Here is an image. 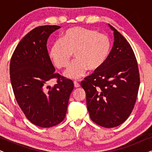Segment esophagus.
I'll return each mask as SVG.
<instances>
[{
	"instance_id": "esophagus-1",
	"label": "esophagus",
	"mask_w": 152,
	"mask_h": 152,
	"mask_svg": "<svg viewBox=\"0 0 152 152\" xmlns=\"http://www.w3.org/2000/svg\"><path fill=\"white\" fill-rule=\"evenodd\" d=\"M74 86H75V88H79V87L80 86V84H79L77 82L75 81V82H74Z\"/></svg>"
}]
</instances>
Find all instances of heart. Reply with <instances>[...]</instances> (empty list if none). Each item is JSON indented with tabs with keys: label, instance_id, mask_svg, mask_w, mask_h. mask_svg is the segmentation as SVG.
I'll use <instances>...</instances> for the list:
<instances>
[{
	"label": "heart",
	"instance_id": "heart-1",
	"mask_svg": "<svg viewBox=\"0 0 152 152\" xmlns=\"http://www.w3.org/2000/svg\"><path fill=\"white\" fill-rule=\"evenodd\" d=\"M111 43L109 37L93 29L73 27L64 33L61 39L52 45L50 57L59 68L68 66L72 53L75 60L64 72L66 77L78 80L87 70L96 71L108 59Z\"/></svg>",
	"mask_w": 152,
	"mask_h": 152
}]
</instances>
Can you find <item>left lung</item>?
I'll use <instances>...</instances> for the list:
<instances>
[{
    "mask_svg": "<svg viewBox=\"0 0 152 152\" xmlns=\"http://www.w3.org/2000/svg\"><path fill=\"white\" fill-rule=\"evenodd\" d=\"M104 64L85 78L81 86L86 92L91 119L106 128L125 121L134 109L140 86V75L132 48L118 30Z\"/></svg>",
    "mask_w": 152,
    "mask_h": 152,
    "instance_id": "1",
    "label": "left lung"
}]
</instances>
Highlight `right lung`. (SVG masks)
I'll use <instances>...</instances> for the list:
<instances>
[{"instance_id":"1","label":"right lung","mask_w":152,"mask_h":152,"mask_svg":"<svg viewBox=\"0 0 152 152\" xmlns=\"http://www.w3.org/2000/svg\"><path fill=\"white\" fill-rule=\"evenodd\" d=\"M60 28L33 29L18 43L10 61V81L16 102L32 124L43 128L63 121L74 88L72 80L55 73L47 50L49 36ZM53 78H58L57 84L47 87Z\"/></svg>"}]
</instances>
